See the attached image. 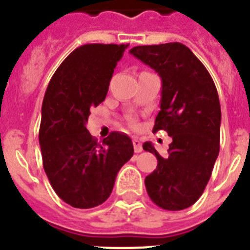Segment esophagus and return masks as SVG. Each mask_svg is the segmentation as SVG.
<instances>
[{"instance_id":"34e87169","label":"esophagus","mask_w":250,"mask_h":250,"mask_svg":"<svg viewBox=\"0 0 250 250\" xmlns=\"http://www.w3.org/2000/svg\"><path fill=\"white\" fill-rule=\"evenodd\" d=\"M132 145H134V150L135 152H141L143 151V147H141V143L138 138L132 139Z\"/></svg>"}]
</instances>
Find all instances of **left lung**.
<instances>
[{
	"instance_id": "1",
	"label": "left lung",
	"mask_w": 250,
	"mask_h": 250,
	"mask_svg": "<svg viewBox=\"0 0 250 250\" xmlns=\"http://www.w3.org/2000/svg\"><path fill=\"white\" fill-rule=\"evenodd\" d=\"M161 79L160 111L152 131L173 138L165 156L146 141L158 167L145 178L150 199L167 210H183L202 196L220 147L222 111L218 91L200 60L180 42L130 50Z\"/></svg>"
}]
</instances>
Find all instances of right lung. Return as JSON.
Wrapping results in <instances>:
<instances>
[{
  "mask_svg": "<svg viewBox=\"0 0 250 250\" xmlns=\"http://www.w3.org/2000/svg\"><path fill=\"white\" fill-rule=\"evenodd\" d=\"M127 46L77 47L59 66L46 90L39 132L43 169L55 193L74 208L103 204L119 170L134 154L126 134L114 131L99 144L86 129L90 109L105 100L114 68Z\"/></svg>",
  "mask_w": 250,
  "mask_h": 250,
  "instance_id": "1",
  "label": "right lung"
}]
</instances>
